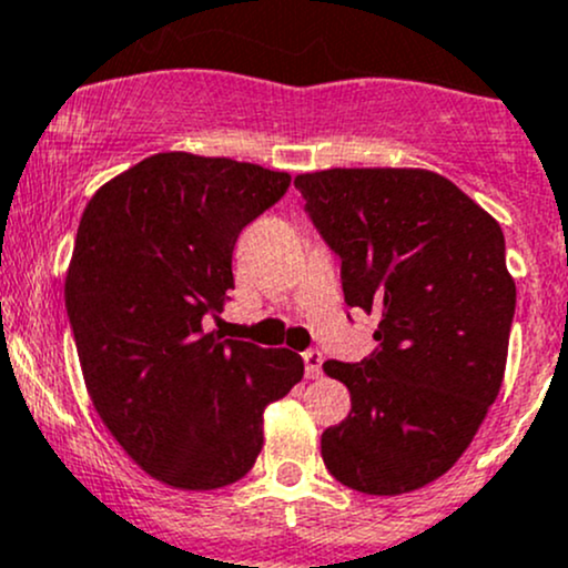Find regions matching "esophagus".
Wrapping results in <instances>:
<instances>
[{
	"label": "esophagus",
	"mask_w": 568,
	"mask_h": 568,
	"mask_svg": "<svg viewBox=\"0 0 568 568\" xmlns=\"http://www.w3.org/2000/svg\"><path fill=\"white\" fill-rule=\"evenodd\" d=\"M323 353L320 349H308L303 353V364H306V377L308 379H320L323 377Z\"/></svg>",
	"instance_id": "obj_1"
}]
</instances>
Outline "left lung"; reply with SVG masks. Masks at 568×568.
<instances>
[{
	"mask_svg": "<svg viewBox=\"0 0 568 568\" xmlns=\"http://www.w3.org/2000/svg\"><path fill=\"white\" fill-rule=\"evenodd\" d=\"M295 189L342 256L347 306L379 314L377 353L323 364L353 402L323 462L355 493H413L457 465L498 399L517 303L503 230L429 169H325Z\"/></svg>",
	"mask_w": 568,
	"mask_h": 568,
	"instance_id": "obj_1",
	"label": "left lung"
}]
</instances>
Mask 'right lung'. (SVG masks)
Wrapping results in <instances>:
<instances>
[{
	"label": "right lung",
	"instance_id": "obj_1",
	"mask_svg": "<svg viewBox=\"0 0 568 568\" xmlns=\"http://www.w3.org/2000/svg\"><path fill=\"white\" fill-rule=\"evenodd\" d=\"M290 174L155 153L92 194L75 232L65 306L87 394L148 476L185 493L254 467L265 407L303 379V358L207 331L230 303L232 248Z\"/></svg>",
	"mask_w": 568,
	"mask_h": 568
}]
</instances>
